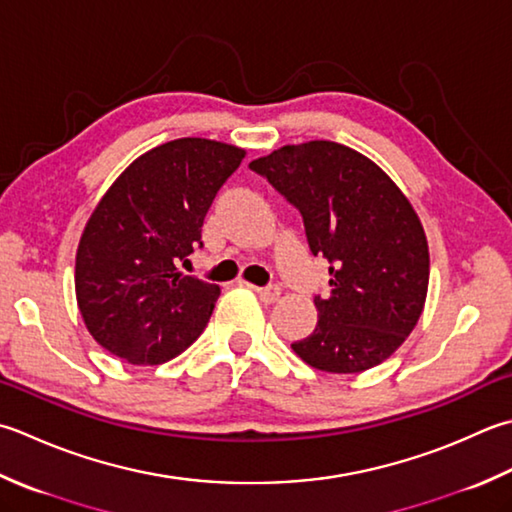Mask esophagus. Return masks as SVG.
Wrapping results in <instances>:
<instances>
[{"instance_id": "esophagus-1", "label": "esophagus", "mask_w": 512, "mask_h": 512, "mask_svg": "<svg viewBox=\"0 0 512 512\" xmlns=\"http://www.w3.org/2000/svg\"><path fill=\"white\" fill-rule=\"evenodd\" d=\"M253 290L259 295V299H262V302H266V304L277 302L279 295H282V290H279V286H266V288H257L255 286Z\"/></svg>"}]
</instances>
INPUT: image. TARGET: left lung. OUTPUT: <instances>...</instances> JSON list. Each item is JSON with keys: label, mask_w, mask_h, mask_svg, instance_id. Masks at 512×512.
I'll return each instance as SVG.
<instances>
[{"label": "left lung", "mask_w": 512, "mask_h": 512, "mask_svg": "<svg viewBox=\"0 0 512 512\" xmlns=\"http://www.w3.org/2000/svg\"><path fill=\"white\" fill-rule=\"evenodd\" d=\"M304 217L308 246L330 264L317 326L290 344L324 373H362L413 333L428 293L430 257L413 204L373 159L337 142L282 146L250 162Z\"/></svg>", "instance_id": "1"}]
</instances>
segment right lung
<instances>
[{
  "mask_svg": "<svg viewBox=\"0 0 512 512\" xmlns=\"http://www.w3.org/2000/svg\"><path fill=\"white\" fill-rule=\"evenodd\" d=\"M244 148L182 137L137 157L88 217L75 257V295L88 333L128 364L157 366L195 342L219 286L177 268Z\"/></svg>",
  "mask_w": 512,
  "mask_h": 512,
  "instance_id": "obj_1",
  "label": "right lung"
}]
</instances>
